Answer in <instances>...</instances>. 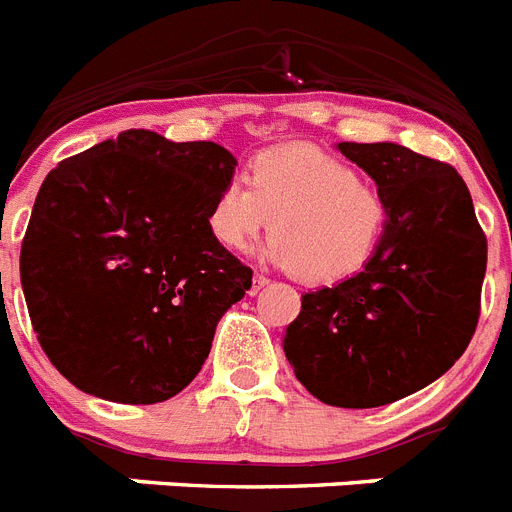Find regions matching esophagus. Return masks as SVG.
Returning <instances> with one entry per match:
<instances>
[{
  "label": "esophagus",
  "instance_id": "1",
  "mask_svg": "<svg viewBox=\"0 0 512 512\" xmlns=\"http://www.w3.org/2000/svg\"><path fill=\"white\" fill-rule=\"evenodd\" d=\"M269 282H272L269 277H264V274H256V277H253V287H251L253 295H256L259 290H264V287H269Z\"/></svg>",
  "mask_w": 512,
  "mask_h": 512
}]
</instances>
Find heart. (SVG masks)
I'll return each mask as SVG.
<instances>
[{"mask_svg":"<svg viewBox=\"0 0 512 512\" xmlns=\"http://www.w3.org/2000/svg\"><path fill=\"white\" fill-rule=\"evenodd\" d=\"M391 207L349 163L308 144H282L251 160L248 181L227 178L207 230L227 251L248 248L272 227L269 256L308 285H339L381 251Z\"/></svg>","mask_w":512,"mask_h":512,"instance_id":"b5f03b06","label":"heart"}]
</instances>
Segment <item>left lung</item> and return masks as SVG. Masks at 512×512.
Listing matches in <instances>:
<instances>
[{
	"label": "left lung",
	"instance_id": "8db88e82",
	"mask_svg": "<svg viewBox=\"0 0 512 512\" xmlns=\"http://www.w3.org/2000/svg\"><path fill=\"white\" fill-rule=\"evenodd\" d=\"M386 194L381 251L357 277L305 292L285 355L318 401L370 409L438 381L479 323L487 235L464 178L393 142H339Z\"/></svg>",
	"mask_w": 512,
	"mask_h": 512
}]
</instances>
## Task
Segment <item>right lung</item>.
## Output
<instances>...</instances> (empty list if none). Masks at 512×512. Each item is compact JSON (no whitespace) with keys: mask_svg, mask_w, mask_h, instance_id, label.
Instances as JSON below:
<instances>
[{"mask_svg":"<svg viewBox=\"0 0 512 512\" xmlns=\"http://www.w3.org/2000/svg\"><path fill=\"white\" fill-rule=\"evenodd\" d=\"M235 165L220 144L129 129L48 173L20 282L43 352L80 391L157 404L202 370L217 321L251 290L207 230Z\"/></svg>","mask_w":512,"mask_h":512,"instance_id":"add662e5","label":"right lung"}]
</instances>
